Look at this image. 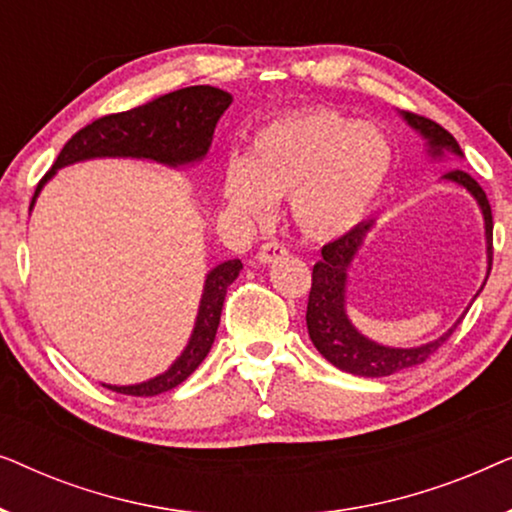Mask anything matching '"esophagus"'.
I'll use <instances>...</instances> for the list:
<instances>
[{
  "mask_svg": "<svg viewBox=\"0 0 512 512\" xmlns=\"http://www.w3.org/2000/svg\"><path fill=\"white\" fill-rule=\"evenodd\" d=\"M282 256H286V247L282 242H265L261 249H258V254H256V258H258V263H275L277 258H282Z\"/></svg>",
  "mask_w": 512,
  "mask_h": 512,
  "instance_id": "obj_1",
  "label": "esophagus"
}]
</instances>
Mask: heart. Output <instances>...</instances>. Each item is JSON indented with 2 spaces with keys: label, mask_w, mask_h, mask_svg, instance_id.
<instances>
[{
  "label": "heart",
  "mask_w": 512,
  "mask_h": 512,
  "mask_svg": "<svg viewBox=\"0 0 512 512\" xmlns=\"http://www.w3.org/2000/svg\"><path fill=\"white\" fill-rule=\"evenodd\" d=\"M394 151L375 125L331 109L272 118L249 139L247 156L228 158L221 193L230 212L263 223L291 198L296 226L312 240H338L370 214L387 186Z\"/></svg>",
  "instance_id": "heart-1"
}]
</instances>
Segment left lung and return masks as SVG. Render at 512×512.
<instances>
[{
  "instance_id": "1",
  "label": "left lung",
  "mask_w": 512,
  "mask_h": 512,
  "mask_svg": "<svg viewBox=\"0 0 512 512\" xmlns=\"http://www.w3.org/2000/svg\"><path fill=\"white\" fill-rule=\"evenodd\" d=\"M405 123L412 130H417L419 135L426 139L431 158H443L445 153L464 158V151L459 149L457 139L447 132L443 125H438L431 118L410 114V111H401ZM443 179L454 181V184L464 186L468 193L478 200L482 219H485V240H487V277L492 270V207L485 191H482L478 181L471 174L459 170L445 172ZM373 228V221H363L356 226L352 233L338 237L335 242L324 244L321 249V261L314 263L312 268V289L310 300H307V333L314 347L319 349V354L326 361H331L335 368L345 370V373L359 375V377H387L394 373H401L405 368H415L419 363H424L436 349L447 342V338L454 333V328L461 324V317L450 331L440 335L438 340L426 342L419 347H384L380 342H373L366 335L356 331L352 321L347 317V270L352 265L354 256L359 254L363 247V240ZM487 282V279H485ZM482 291V289H480ZM478 296V293H475Z\"/></svg>"
}]
</instances>
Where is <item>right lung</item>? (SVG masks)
<instances>
[{"label":"right lung","mask_w":512,"mask_h":512,"mask_svg":"<svg viewBox=\"0 0 512 512\" xmlns=\"http://www.w3.org/2000/svg\"><path fill=\"white\" fill-rule=\"evenodd\" d=\"M230 102H233V95L226 93V90L212 86H191L156 97V100L146 102L142 107L97 118L62 146L58 160L46 172V177L39 181L30 209L34 207V200H37L41 188L60 167L81 163V160L139 158L170 167L200 163L207 156L209 144H212L216 123H219L223 111L230 107ZM240 270V258H233V261H226L209 270L191 340H188L179 359L163 375H156L139 384H128V387H116V384H102V387L125 396H158L163 391L179 387L205 361L209 349H212L226 291L240 275Z\"/></svg>","instance_id":"obj_1"}]
</instances>
